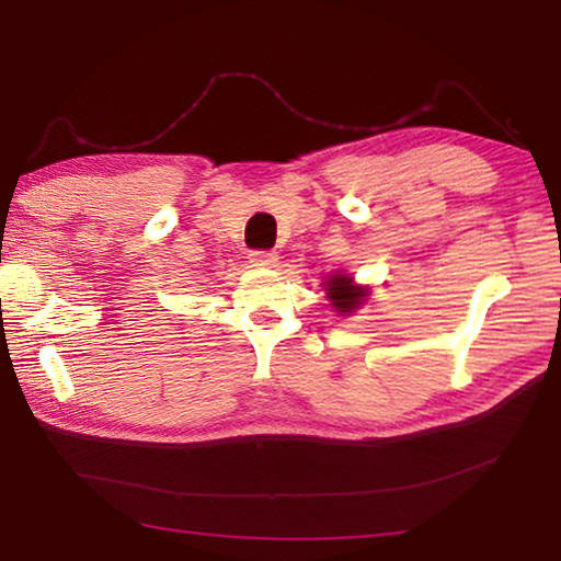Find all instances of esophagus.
Instances as JSON below:
<instances>
[{"label":"esophagus","instance_id":"1","mask_svg":"<svg viewBox=\"0 0 561 561\" xmlns=\"http://www.w3.org/2000/svg\"><path fill=\"white\" fill-rule=\"evenodd\" d=\"M277 252H272V250H254V252H250V264L252 267H277Z\"/></svg>","mask_w":561,"mask_h":561}]
</instances>
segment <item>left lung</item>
Returning a JSON list of instances; mask_svg holds the SVG:
<instances>
[{"label": "left lung", "instance_id": "1", "mask_svg": "<svg viewBox=\"0 0 561 561\" xmlns=\"http://www.w3.org/2000/svg\"><path fill=\"white\" fill-rule=\"evenodd\" d=\"M327 294L331 299V307L341 311V314H348V311H354L358 304L364 301L366 289L354 287V279L344 277V274H334V277L327 282Z\"/></svg>", "mask_w": 561, "mask_h": 561}]
</instances>
